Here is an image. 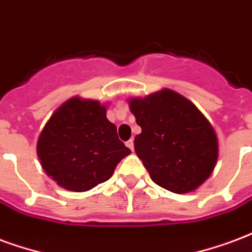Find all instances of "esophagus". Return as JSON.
Segmentation results:
<instances>
[{"label": "esophagus", "instance_id": "34e87169", "mask_svg": "<svg viewBox=\"0 0 252 252\" xmlns=\"http://www.w3.org/2000/svg\"><path fill=\"white\" fill-rule=\"evenodd\" d=\"M126 147H128V148H129V150L131 151H133V148H135V147H133V140H128L126 141Z\"/></svg>", "mask_w": 252, "mask_h": 252}]
</instances>
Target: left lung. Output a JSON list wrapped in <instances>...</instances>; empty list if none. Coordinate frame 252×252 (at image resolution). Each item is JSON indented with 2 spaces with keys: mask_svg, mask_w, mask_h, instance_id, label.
I'll return each mask as SVG.
<instances>
[{
  "mask_svg": "<svg viewBox=\"0 0 252 252\" xmlns=\"http://www.w3.org/2000/svg\"><path fill=\"white\" fill-rule=\"evenodd\" d=\"M141 133L135 151L160 187L187 193L210 178L219 155L214 128L195 104L171 89L129 98Z\"/></svg>",
  "mask_w": 252,
  "mask_h": 252,
  "instance_id": "left-lung-1",
  "label": "left lung"
}]
</instances>
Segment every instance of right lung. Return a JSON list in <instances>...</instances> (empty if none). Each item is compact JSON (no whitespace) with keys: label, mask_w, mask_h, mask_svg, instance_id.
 <instances>
[{"label":"right lung","mask_w":252,"mask_h":252,"mask_svg":"<svg viewBox=\"0 0 252 252\" xmlns=\"http://www.w3.org/2000/svg\"><path fill=\"white\" fill-rule=\"evenodd\" d=\"M131 154L96 100L72 97L60 105L42 128L37 156L48 176L74 192L89 191L111 178Z\"/></svg>","instance_id":"right-lung-1"}]
</instances>
